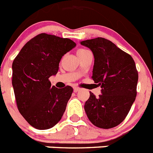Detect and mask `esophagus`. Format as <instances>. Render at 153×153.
<instances>
[{
  "mask_svg": "<svg viewBox=\"0 0 153 153\" xmlns=\"http://www.w3.org/2000/svg\"><path fill=\"white\" fill-rule=\"evenodd\" d=\"M79 87H74V91L75 92V93H77V92L79 91Z\"/></svg>",
  "mask_w": 153,
  "mask_h": 153,
  "instance_id": "esophagus-1",
  "label": "esophagus"
}]
</instances>
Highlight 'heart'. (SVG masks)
Returning <instances> with one entry per match:
<instances>
[{"label": "heart", "instance_id": "1", "mask_svg": "<svg viewBox=\"0 0 153 153\" xmlns=\"http://www.w3.org/2000/svg\"><path fill=\"white\" fill-rule=\"evenodd\" d=\"M85 51H86V50H85V49H79L77 51V54H79V53H80L85 52Z\"/></svg>", "mask_w": 153, "mask_h": 153}]
</instances>
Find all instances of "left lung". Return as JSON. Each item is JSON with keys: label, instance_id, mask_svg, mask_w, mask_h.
I'll return each mask as SVG.
<instances>
[{"label": "left lung", "instance_id": "left-lung-1", "mask_svg": "<svg viewBox=\"0 0 153 153\" xmlns=\"http://www.w3.org/2000/svg\"><path fill=\"white\" fill-rule=\"evenodd\" d=\"M94 56L93 79L101 86L99 97L90 92L84 109L90 122L102 129L117 126L125 120L136 100L138 71L134 60L102 37L80 42Z\"/></svg>", "mask_w": 153, "mask_h": 153}]
</instances>
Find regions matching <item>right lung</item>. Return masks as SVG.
I'll return each mask as SVG.
<instances>
[{
	"instance_id": "1",
	"label": "right lung",
	"mask_w": 153,
	"mask_h": 153,
	"mask_svg": "<svg viewBox=\"0 0 153 153\" xmlns=\"http://www.w3.org/2000/svg\"><path fill=\"white\" fill-rule=\"evenodd\" d=\"M75 46L70 39L42 33L26 43L13 60L12 85L17 109L36 129L52 128L63 117L73 88L51 87L49 78L58 72L62 56Z\"/></svg>"
}]
</instances>
